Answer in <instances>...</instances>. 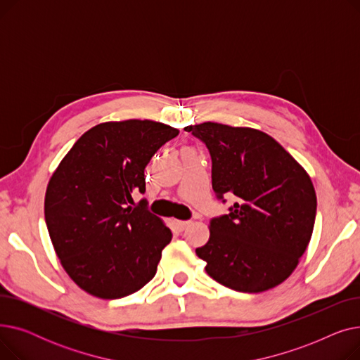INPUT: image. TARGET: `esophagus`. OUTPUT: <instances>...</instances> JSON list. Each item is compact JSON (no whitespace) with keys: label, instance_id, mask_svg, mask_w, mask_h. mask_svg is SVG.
I'll return each instance as SVG.
<instances>
[{"label":"esophagus","instance_id":"obj_1","mask_svg":"<svg viewBox=\"0 0 360 360\" xmlns=\"http://www.w3.org/2000/svg\"><path fill=\"white\" fill-rule=\"evenodd\" d=\"M190 223H191V220H178L176 226H178V229L184 231V229L188 228V226H190Z\"/></svg>","mask_w":360,"mask_h":360}]
</instances>
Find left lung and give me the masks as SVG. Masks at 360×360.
I'll return each instance as SVG.
<instances>
[{"mask_svg":"<svg viewBox=\"0 0 360 360\" xmlns=\"http://www.w3.org/2000/svg\"><path fill=\"white\" fill-rule=\"evenodd\" d=\"M185 131L210 151L217 198H235L229 214L212 219L209 242L195 250L207 274L243 293L278 286L312 236L316 194L308 172L259 129L202 122Z\"/></svg>","mask_w":360,"mask_h":360,"instance_id":"8db88e82","label":"left lung"}]
</instances>
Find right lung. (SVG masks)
<instances>
[{
    "label": "right lung",
    "mask_w": 360,
    "mask_h": 360,
    "mask_svg": "<svg viewBox=\"0 0 360 360\" xmlns=\"http://www.w3.org/2000/svg\"><path fill=\"white\" fill-rule=\"evenodd\" d=\"M178 134L148 120L102 122L74 143L52 174L48 232L61 266L89 295L120 299L155 277L172 232L132 194H144L147 163Z\"/></svg>",
    "instance_id": "right-lung-1"
}]
</instances>
